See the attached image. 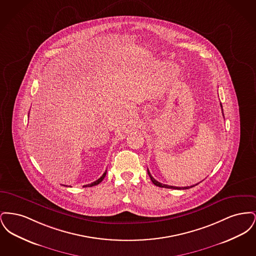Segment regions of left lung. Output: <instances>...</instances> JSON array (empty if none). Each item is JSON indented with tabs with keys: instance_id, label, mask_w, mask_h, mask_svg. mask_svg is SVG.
Wrapping results in <instances>:
<instances>
[{
	"instance_id": "left-lung-1",
	"label": "left lung",
	"mask_w": 256,
	"mask_h": 256,
	"mask_svg": "<svg viewBox=\"0 0 256 256\" xmlns=\"http://www.w3.org/2000/svg\"><path fill=\"white\" fill-rule=\"evenodd\" d=\"M220 108H222V104H220ZM148 176H150V180L152 182V183L154 184V185H156V186H158V187H162V188H169V189H178V190H184V189H189V188H192V187H194L196 185H198V183H196L195 185H192V186H186V187H176V186H170V185H166V184H162V183L158 182V180H156L154 178H152V176L150 174V170H148Z\"/></svg>"
}]
</instances>
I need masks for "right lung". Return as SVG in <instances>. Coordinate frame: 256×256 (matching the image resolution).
Segmentation results:
<instances>
[{
	"label": "right lung",
	"instance_id": "right-lung-1",
	"mask_svg": "<svg viewBox=\"0 0 256 256\" xmlns=\"http://www.w3.org/2000/svg\"><path fill=\"white\" fill-rule=\"evenodd\" d=\"M106 172L108 170H106V172H104V174L98 178V180H97L96 182H94L90 183V184H86V185H84V187H92V186H95V185H98V183L102 182V180L104 178V176H106ZM65 186V185H64Z\"/></svg>",
	"mask_w": 256,
	"mask_h": 256
}]
</instances>
